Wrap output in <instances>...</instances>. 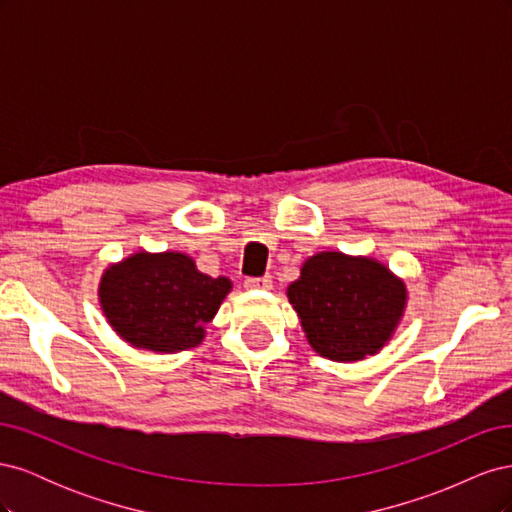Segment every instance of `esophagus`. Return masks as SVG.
Here are the masks:
<instances>
[{
    "label": "esophagus",
    "instance_id": "1",
    "mask_svg": "<svg viewBox=\"0 0 512 512\" xmlns=\"http://www.w3.org/2000/svg\"><path fill=\"white\" fill-rule=\"evenodd\" d=\"M273 286V280L271 275H265V277H247L245 280V288H262V290H269Z\"/></svg>",
    "mask_w": 512,
    "mask_h": 512
}]
</instances>
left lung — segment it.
Listing matches in <instances>:
<instances>
[{
  "instance_id": "obj_1",
  "label": "left lung",
  "mask_w": 512,
  "mask_h": 512,
  "mask_svg": "<svg viewBox=\"0 0 512 512\" xmlns=\"http://www.w3.org/2000/svg\"><path fill=\"white\" fill-rule=\"evenodd\" d=\"M288 301L307 342L331 361H361L389 342L404 316L406 286L374 258L320 252L309 258Z\"/></svg>"
}]
</instances>
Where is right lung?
I'll return each instance as SVG.
<instances>
[{"label":"right lung","instance_id":"add662e5","mask_svg":"<svg viewBox=\"0 0 512 512\" xmlns=\"http://www.w3.org/2000/svg\"><path fill=\"white\" fill-rule=\"evenodd\" d=\"M232 284L200 273L179 252H138L111 265L100 282V305L121 339L153 352L198 346Z\"/></svg>","mask_w":512,"mask_h":512}]
</instances>
